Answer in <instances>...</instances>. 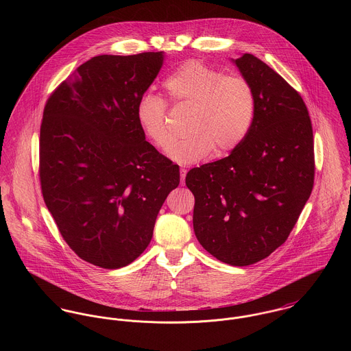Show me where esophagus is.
Segmentation results:
<instances>
[{
	"instance_id": "34e87169",
	"label": "esophagus",
	"mask_w": 351,
	"mask_h": 351,
	"mask_svg": "<svg viewBox=\"0 0 351 351\" xmlns=\"http://www.w3.org/2000/svg\"><path fill=\"white\" fill-rule=\"evenodd\" d=\"M186 171H188L186 169H181V170H180V174H181V184H182V185L185 184V177H186Z\"/></svg>"
}]
</instances>
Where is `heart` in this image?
Masks as SVG:
<instances>
[{
	"label": "heart",
	"mask_w": 351,
	"mask_h": 351,
	"mask_svg": "<svg viewBox=\"0 0 351 351\" xmlns=\"http://www.w3.org/2000/svg\"><path fill=\"white\" fill-rule=\"evenodd\" d=\"M174 104L193 106L188 138L173 143L169 156L177 163L192 165L217 150L224 155L237 150L247 138L255 117L256 99L250 82L242 75H224L200 60L178 66L163 82ZM167 102L150 90L135 106L136 121L151 143L166 150L171 134L166 124Z\"/></svg>",
	"instance_id": "obj_1"
}]
</instances>
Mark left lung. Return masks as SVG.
<instances>
[{
    "mask_svg": "<svg viewBox=\"0 0 351 351\" xmlns=\"http://www.w3.org/2000/svg\"><path fill=\"white\" fill-rule=\"evenodd\" d=\"M234 63L256 99L250 132L228 156L189 170L185 182L201 246L249 266L288 239L311 196L313 134L300 95L278 73L251 53Z\"/></svg>",
    "mask_w": 351,
    "mask_h": 351,
    "instance_id": "8db88e82",
    "label": "left lung"
}]
</instances>
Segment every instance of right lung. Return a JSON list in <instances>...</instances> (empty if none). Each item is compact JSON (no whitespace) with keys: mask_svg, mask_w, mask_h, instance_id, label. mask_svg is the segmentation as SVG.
I'll list each match as a JSON object with an SVG mask.
<instances>
[{"mask_svg":"<svg viewBox=\"0 0 351 351\" xmlns=\"http://www.w3.org/2000/svg\"><path fill=\"white\" fill-rule=\"evenodd\" d=\"M165 53L99 55L50 96L40 127L45 202L70 249L104 269L134 262L152 238L180 167L146 141L136 101Z\"/></svg>","mask_w":351,"mask_h":351,"instance_id":"add662e5","label":"right lung"}]
</instances>
